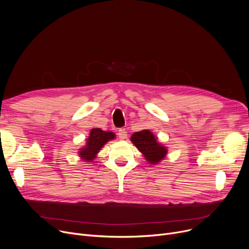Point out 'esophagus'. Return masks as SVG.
<instances>
[{
    "label": "esophagus",
    "instance_id": "esophagus-1",
    "mask_svg": "<svg viewBox=\"0 0 249 249\" xmlns=\"http://www.w3.org/2000/svg\"><path fill=\"white\" fill-rule=\"evenodd\" d=\"M127 132H126V130L125 129H120L119 131H118V137H119V139H121V140H124V139H126L127 138Z\"/></svg>",
    "mask_w": 249,
    "mask_h": 249
}]
</instances>
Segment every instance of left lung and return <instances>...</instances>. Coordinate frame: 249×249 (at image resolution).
<instances>
[{
	"mask_svg": "<svg viewBox=\"0 0 249 249\" xmlns=\"http://www.w3.org/2000/svg\"><path fill=\"white\" fill-rule=\"evenodd\" d=\"M130 140L142 153L146 161L151 165L160 163L168 153L167 147L158 142L157 137L154 136L150 130L145 129L135 132Z\"/></svg>",
	"mask_w": 249,
	"mask_h": 249,
	"instance_id": "left-lung-1",
	"label": "left lung"
}]
</instances>
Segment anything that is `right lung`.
Returning a JSON list of instances; mask_svg holds the SVG:
<instances>
[{"label": "right lung", "instance_id": "add662e5", "mask_svg": "<svg viewBox=\"0 0 249 249\" xmlns=\"http://www.w3.org/2000/svg\"><path fill=\"white\" fill-rule=\"evenodd\" d=\"M115 138L116 135L114 132L103 131L100 128L91 129L90 134L86 140V144L80 148L78 151L80 159L92 163L103 146Z\"/></svg>", "mask_w": 249, "mask_h": 249}]
</instances>
